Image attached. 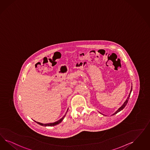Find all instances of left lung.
<instances>
[{
    "label": "left lung",
    "instance_id": "1",
    "mask_svg": "<svg viewBox=\"0 0 150 150\" xmlns=\"http://www.w3.org/2000/svg\"><path fill=\"white\" fill-rule=\"evenodd\" d=\"M132 86H131V90H130V93H129V96H128V98H127L126 99V100L125 101V103H124V104L119 108L114 114H112V115H115V114H117V113H118L120 111H121L122 110H123L124 109V108L126 106V105H127V103H128V101H129V96H130V95H131V91H132Z\"/></svg>",
    "mask_w": 150,
    "mask_h": 150
}]
</instances>
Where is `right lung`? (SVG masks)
Returning a JSON list of instances; mask_svg holds the SVG:
<instances>
[{
    "label": "right lung",
    "instance_id": "1",
    "mask_svg": "<svg viewBox=\"0 0 150 150\" xmlns=\"http://www.w3.org/2000/svg\"><path fill=\"white\" fill-rule=\"evenodd\" d=\"M68 109H67V111H68ZM67 112H66V114L65 115L62 117V118L61 119H60L59 120H58V121H57L56 122H52V123H49V124H42V123H40V122H36L37 124H39L40 125H41V126H55V125H58L59 124H60L62 121V120H63V119H64V117H65V115H66V114H67Z\"/></svg>",
    "mask_w": 150,
    "mask_h": 150
}]
</instances>
